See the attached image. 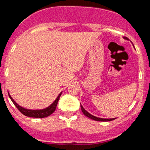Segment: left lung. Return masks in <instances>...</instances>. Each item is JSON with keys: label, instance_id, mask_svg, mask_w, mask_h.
Segmentation results:
<instances>
[{"label": "left lung", "instance_id": "obj_1", "mask_svg": "<svg viewBox=\"0 0 150 150\" xmlns=\"http://www.w3.org/2000/svg\"><path fill=\"white\" fill-rule=\"evenodd\" d=\"M124 39H126V40H128L127 37H124ZM81 110H82V112H83V114H85L86 117H88L91 118V119H92V120H97V121H110V120H113L115 119V118H111V119H104V118L97 117H94V116H93V115H91V114H89L88 111H86V110L84 109V108H83L81 105Z\"/></svg>", "mask_w": 150, "mask_h": 150}]
</instances>
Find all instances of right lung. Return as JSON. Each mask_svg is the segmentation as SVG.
Here are the masks:
<instances>
[{"instance_id":"obj_1","label":"right lung","mask_w":150,"mask_h":150,"mask_svg":"<svg viewBox=\"0 0 150 150\" xmlns=\"http://www.w3.org/2000/svg\"><path fill=\"white\" fill-rule=\"evenodd\" d=\"M61 94L60 93L59 94V96H58L57 98L56 99V100L54 101L52 104L50 105V107H48V108H45V109H42V110H27V109H25V108H22V107L19 106L18 104L17 103L15 102L13 99L11 98V96L9 94V97H10V98L11 100H12V102L13 103L15 106L17 107V108L22 113L23 115L26 116V117H35V118H43V117H46L48 116L51 115L52 113H53L55 110H56V106H57L58 101L59 100V98L61 96Z\"/></svg>"}]
</instances>
